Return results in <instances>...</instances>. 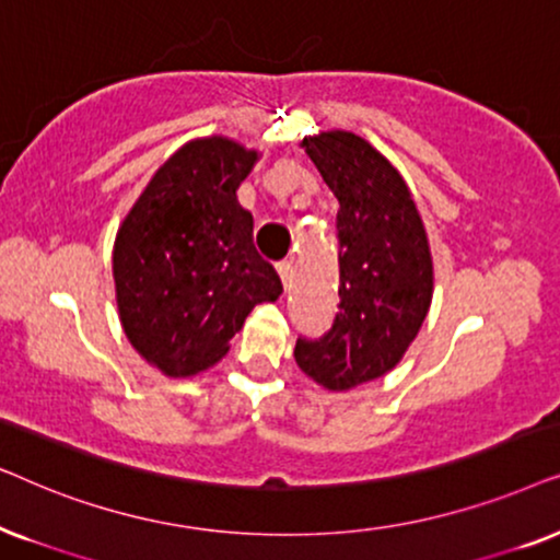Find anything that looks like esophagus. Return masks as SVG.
I'll return each instance as SVG.
<instances>
[{
	"mask_svg": "<svg viewBox=\"0 0 560 560\" xmlns=\"http://www.w3.org/2000/svg\"><path fill=\"white\" fill-rule=\"evenodd\" d=\"M276 268H279V276H281V281H284V289L292 287V273H294L292 260H281V264Z\"/></svg>",
	"mask_w": 560,
	"mask_h": 560,
	"instance_id": "obj_1",
	"label": "esophagus"
}]
</instances>
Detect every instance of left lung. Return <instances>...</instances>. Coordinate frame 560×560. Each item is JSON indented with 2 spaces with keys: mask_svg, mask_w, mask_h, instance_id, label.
I'll return each mask as SVG.
<instances>
[{
  "mask_svg": "<svg viewBox=\"0 0 560 560\" xmlns=\"http://www.w3.org/2000/svg\"><path fill=\"white\" fill-rule=\"evenodd\" d=\"M302 148L338 199V315L300 338L296 366L330 392L374 382L401 361L432 300L428 233L405 178L369 140L330 130Z\"/></svg>",
  "mask_w": 560,
  "mask_h": 560,
  "instance_id": "1",
  "label": "left lung"
}]
</instances>
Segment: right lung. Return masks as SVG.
Segmentation results:
<instances>
[{
  "instance_id": "add662e5",
  "label": "right lung",
  "mask_w": 560,
  "mask_h": 560,
  "mask_svg": "<svg viewBox=\"0 0 560 560\" xmlns=\"http://www.w3.org/2000/svg\"><path fill=\"white\" fill-rule=\"evenodd\" d=\"M258 161L212 136L178 148L132 205L112 250L117 310L132 348L171 378L212 369L281 279L253 245L237 186Z\"/></svg>"
}]
</instances>
